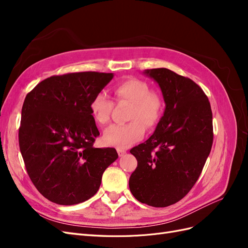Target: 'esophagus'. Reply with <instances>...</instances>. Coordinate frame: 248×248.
Instances as JSON below:
<instances>
[{"instance_id":"1","label":"esophagus","mask_w":248,"mask_h":248,"mask_svg":"<svg viewBox=\"0 0 248 248\" xmlns=\"http://www.w3.org/2000/svg\"><path fill=\"white\" fill-rule=\"evenodd\" d=\"M117 151H118V154L120 157L123 156L126 153V150L124 148H117Z\"/></svg>"}]
</instances>
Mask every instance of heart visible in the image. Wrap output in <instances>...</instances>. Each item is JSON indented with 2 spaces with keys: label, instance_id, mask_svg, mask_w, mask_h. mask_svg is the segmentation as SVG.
<instances>
[{
  "label": "heart",
  "instance_id": "1",
  "mask_svg": "<svg viewBox=\"0 0 248 248\" xmlns=\"http://www.w3.org/2000/svg\"><path fill=\"white\" fill-rule=\"evenodd\" d=\"M117 103H128V122L124 125H112L103 134L107 145L127 148L140 140L145 134V126L153 129L159 123L164 109L162 96L150 89L145 80L130 78L117 82L112 89ZM115 103L102 92L93 96L90 111L97 125L106 126L110 121Z\"/></svg>",
  "mask_w": 248,
  "mask_h": 248
}]
</instances>
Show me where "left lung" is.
<instances>
[{
	"label": "left lung",
	"instance_id": "obj_1",
	"mask_svg": "<svg viewBox=\"0 0 248 248\" xmlns=\"http://www.w3.org/2000/svg\"><path fill=\"white\" fill-rule=\"evenodd\" d=\"M145 73L158 82L167 107L155 132L130 150L138 167L129 188L142 204L168 207L191 190L205 166L213 144L212 110L190 78L167 68Z\"/></svg>",
	"mask_w": 248,
	"mask_h": 248
}]
</instances>
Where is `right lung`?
<instances>
[{
    "label": "right lung",
    "mask_w": 248,
    "mask_h": 248,
    "mask_svg": "<svg viewBox=\"0 0 248 248\" xmlns=\"http://www.w3.org/2000/svg\"><path fill=\"white\" fill-rule=\"evenodd\" d=\"M112 73L86 71L40 81L22 104L18 142L28 175L44 198L76 205L98 191L115 148H94L98 128L90 102Z\"/></svg>",
    "instance_id": "right-lung-1"
}]
</instances>
